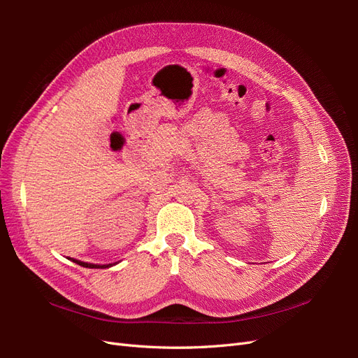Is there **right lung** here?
<instances>
[{
  "label": "right lung",
  "mask_w": 358,
  "mask_h": 358,
  "mask_svg": "<svg viewBox=\"0 0 358 358\" xmlns=\"http://www.w3.org/2000/svg\"><path fill=\"white\" fill-rule=\"evenodd\" d=\"M70 259L73 263L79 264L82 267H88V268H106V267H112V266L117 264V263H113V264H92V263H85V262H80V259H74V258H70Z\"/></svg>",
  "instance_id": "right-lung-1"
}]
</instances>
